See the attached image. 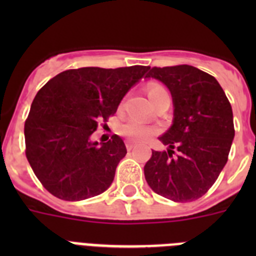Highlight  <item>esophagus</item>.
<instances>
[{"label":"esophagus","mask_w":256,"mask_h":256,"mask_svg":"<svg viewBox=\"0 0 256 256\" xmlns=\"http://www.w3.org/2000/svg\"><path fill=\"white\" fill-rule=\"evenodd\" d=\"M126 150L130 151V150H133V148H136V144H133V142L128 141V142H126Z\"/></svg>","instance_id":"34e87169"}]
</instances>
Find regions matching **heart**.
I'll return each instance as SVG.
<instances>
[{
	"instance_id": "1",
	"label": "heart",
	"mask_w": 256,
	"mask_h": 256,
	"mask_svg": "<svg viewBox=\"0 0 256 256\" xmlns=\"http://www.w3.org/2000/svg\"><path fill=\"white\" fill-rule=\"evenodd\" d=\"M164 91L165 88L160 84H151L148 88V97H150L151 100H152L156 94H162ZM156 132H158L156 126H148V124L142 123L140 120H136V119H130V120H126V123H123L119 126V133L123 137H126V138L133 142L146 141L148 138H150L151 136L155 134Z\"/></svg>"
}]
</instances>
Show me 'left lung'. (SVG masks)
I'll use <instances>...</instances> for the list:
<instances>
[{
  "label": "left lung",
  "instance_id": "left-lung-1",
  "mask_svg": "<svg viewBox=\"0 0 256 256\" xmlns=\"http://www.w3.org/2000/svg\"><path fill=\"white\" fill-rule=\"evenodd\" d=\"M146 78L169 88L174 118L159 137L168 150L152 151L144 168V178L162 198L176 202L198 200L228 160L234 137L230 101L214 76L191 65L154 66Z\"/></svg>",
  "mask_w": 256,
  "mask_h": 256
}]
</instances>
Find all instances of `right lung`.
Masks as SVG:
<instances>
[{
    "mask_svg": "<svg viewBox=\"0 0 256 256\" xmlns=\"http://www.w3.org/2000/svg\"><path fill=\"white\" fill-rule=\"evenodd\" d=\"M148 70L142 65L70 69L38 91L24 126L26 155L50 194L79 201L110 187L126 144L116 134L102 144L91 136Z\"/></svg>",
    "mask_w": 256,
    "mask_h": 256,
    "instance_id": "obj_1",
    "label": "right lung"
}]
</instances>
